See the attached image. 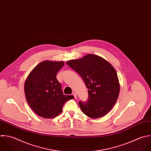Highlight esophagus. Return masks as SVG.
Instances as JSON below:
<instances>
[{
  "label": "esophagus",
  "mask_w": 151,
  "mask_h": 151,
  "mask_svg": "<svg viewBox=\"0 0 151 151\" xmlns=\"http://www.w3.org/2000/svg\"><path fill=\"white\" fill-rule=\"evenodd\" d=\"M72 95L74 96V98H77V94H76V92H73Z\"/></svg>",
  "instance_id": "1"
}]
</instances>
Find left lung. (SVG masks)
Segmentation results:
<instances>
[{
    "mask_svg": "<svg viewBox=\"0 0 151 151\" xmlns=\"http://www.w3.org/2000/svg\"><path fill=\"white\" fill-rule=\"evenodd\" d=\"M66 64L81 75L88 88V100L79 102L83 113L93 119L106 115L116 103L120 91L115 68L106 60L93 54L70 60Z\"/></svg>",
    "mask_w": 151,
    "mask_h": 151,
    "instance_id": "left-lung-1",
    "label": "left lung"
}]
</instances>
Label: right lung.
Masks as SVG:
<instances>
[{
	"label": "right lung",
	"instance_id": "add662e5",
	"mask_svg": "<svg viewBox=\"0 0 151 151\" xmlns=\"http://www.w3.org/2000/svg\"><path fill=\"white\" fill-rule=\"evenodd\" d=\"M63 61L45 60L39 63L29 74L24 86L26 101L31 109L39 116L53 118L62 111L64 104L73 98L65 95L56 79Z\"/></svg>",
	"mask_w": 151,
	"mask_h": 151
}]
</instances>
